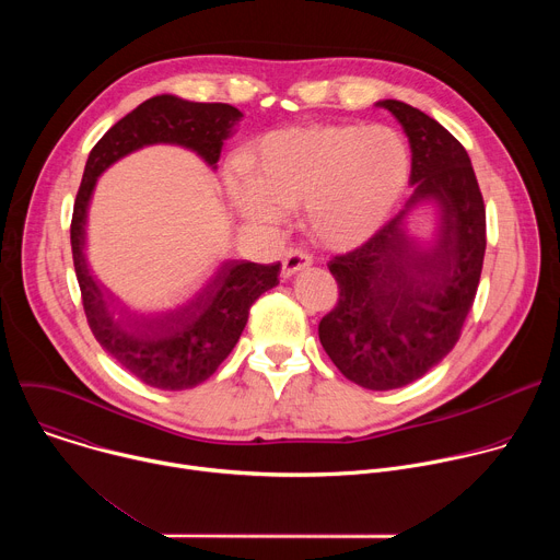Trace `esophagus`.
Wrapping results in <instances>:
<instances>
[{
    "label": "esophagus",
    "instance_id": "esophagus-1",
    "mask_svg": "<svg viewBox=\"0 0 560 560\" xmlns=\"http://www.w3.org/2000/svg\"><path fill=\"white\" fill-rule=\"evenodd\" d=\"M310 264H312V259H310L307 253H303L301 248H290V250L283 255L281 275H283V279H290V277H294L296 272L305 270Z\"/></svg>",
    "mask_w": 560,
    "mask_h": 560
}]
</instances>
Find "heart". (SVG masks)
<instances>
[{
    "label": "heart",
    "instance_id": "obj_1",
    "mask_svg": "<svg viewBox=\"0 0 560 560\" xmlns=\"http://www.w3.org/2000/svg\"><path fill=\"white\" fill-rule=\"evenodd\" d=\"M246 188L232 201L244 219L275 225L305 206L310 232L328 248H354L401 197L410 156L383 126H312L264 137L244 152Z\"/></svg>",
    "mask_w": 560,
    "mask_h": 560
}]
</instances>
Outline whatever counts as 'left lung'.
<instances>
[{"mask_svg":"<svg viewBox=\"0 0 560 560\" xmlns=\"http://www.w3.org/2000/svg\"><path fill=\"white\" fill-rule=\"evenodd\" d=\"M376 106L408 135L415 192L365 244L328 264L339 299L318 324V339L346 378L394 389L421 378L456 346L483 270L486 206L458 139L410 104ZM425 200L442 217L430 249L411 242L402 221Z\"/></svg>","mask_w":560,"mask_h":560,"instance_id":"left-lung-1","label":"left lung"}]
</instances>
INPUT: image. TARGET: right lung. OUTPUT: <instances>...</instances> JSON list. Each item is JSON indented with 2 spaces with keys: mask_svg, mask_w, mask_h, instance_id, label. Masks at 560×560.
I'll return each instance as SVG.
<instances>
[{
  "mask_svg": "<svg viewBox=\"0 0 560 560\" xmlns=\"http://www.w3.org/2000/svg\"><path fill=\"white\" fill-rule=\"evenodd\" d=\"M242 117L230 104L156 95L119 119L89 154L70 221L72 261L84 312L100 346L150 387L188 389L212 376L242 337L250 305L279 283L281 264L223 261L186 305L148 316L130 312L93 279L84 257L86 214L97 177L121 156L152 143L190 148L217 168L221 145Z\"/></svg>",
  "mask_w": 560,
  "mask_h": 560,
  "instance_id": "right-lung-1",
  "label": "right lung"
}]
</instances>
